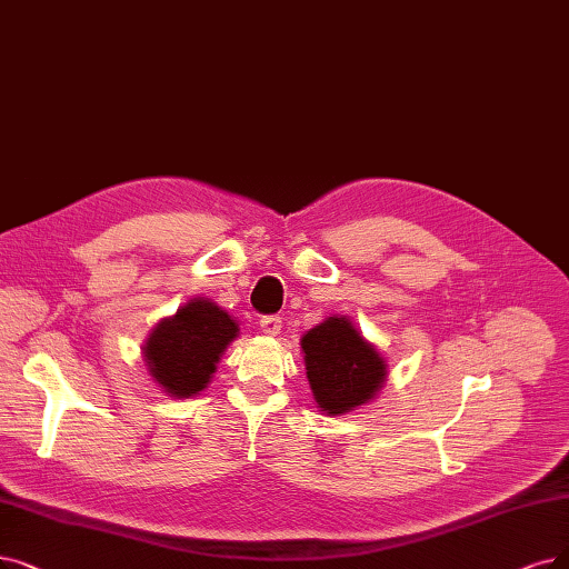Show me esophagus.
<instances>
[{
  "label": "esophagus",
  "mask_w": 569,
  "mask_h": 569,
  "mask_svg": "<svg viewBox=\"0 0 569 569\" xmlns=\"http://www.w3.org/2000/svg\"><path fill=\"white\" fill-rule=\"evenodd\" d=\"M259 327H261V331L268 333V336H278L280 329H282V320H280L278 315H263Z\"/></svg>",
  "instance_id": "obj_1"
}]
</instances>
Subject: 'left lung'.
<instances>
[{
  "label": "left lung",
  "mask_w": 569,
  "mask_h": 569,
  "mask_svg": "<svg viewBox=\"0 0 569 569\" xmlns=\"http://www.w3.org/2000/svg\"><path fill=\"white\" fill-rule=\"evenodd\" d=\"M306 376L317 408L327 416L369 403L388 378V363L343 315H333L301 338Z\"/></svg>",
  "instance_id": "left-lung-1"
}]
</instances>
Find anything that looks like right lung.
<instances>
[{
	"mask_svg": "<svg viewBox=\"0 0 569 569\" xmlns=\"http://www.w3.org/2000/svg\"><path fill=\"white\" fill-rule=\"evenodd\" d=\"M240 333L233 317L210 299H191L158 322L142 348L149 376L174 399L208 388L217 363Z\"/></svg>",
	"mask_w": 569,
	"mask_h": 569,
	"instance_id": "add662e5",
	"label": "right lung"
}]
</instances>
